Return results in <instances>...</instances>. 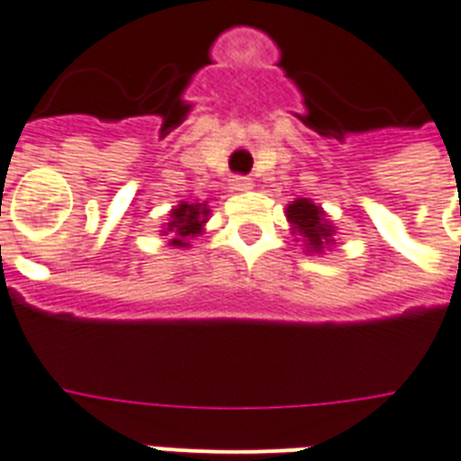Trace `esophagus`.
<instances>
[{
  "mask_svg": "<svg viewBox=\"0 0 461 461\" xmlns=\"http://www.w3.org/2000/svg\"><path fill=\"white\" fill-rule=\"evenodd\" d=\"M230 187L231 190H237V193H244V190H251V187H254V183H251V178H249V176H231Z\"/></svg>",
  "mask_w": 461,
  "mask_h": 461,
  "instance_id": "34e87169",
  "label": "esophagus"
}]
</instances>
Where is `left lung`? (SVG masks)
Wrapping results in <instances>:
<instances>
[{"mask_svg":"<svg viewBox=\"0 0 461 461\" xmlns=\"http://www.w3.org/2000/svg\"><path fill=\"white\" fill-rule=\"evenodd\" d=\"M288 221L293 224V230L308 241L310 251L320 254L327 244L335 241L332 240V224L325 221V212L315 203L305 200V197H300L293 204H288Z\"/></svg>","mask_w":461,"mask_h":461,"instance_id":"1","label":"left lung"}]
</instances>
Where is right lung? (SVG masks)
I'll return each instance as SVG.
<instances>
[{"label":"right lung","mask_w":461,"mask_h":461,"mask_svg":"<svg viewBox=\"0 0 461 461\" xmlns=\"http://www.w3.org/2000/svg\"><path fill=\"white\" fill-rule=\"evenodd\" d=\"M210 210L203 203H180L173 212H170L168 227L163 230L166 237H170L173 247H187V240L203 231V224L207 221Z\"/></svg>","instance_id":"1"}]
</instances>
